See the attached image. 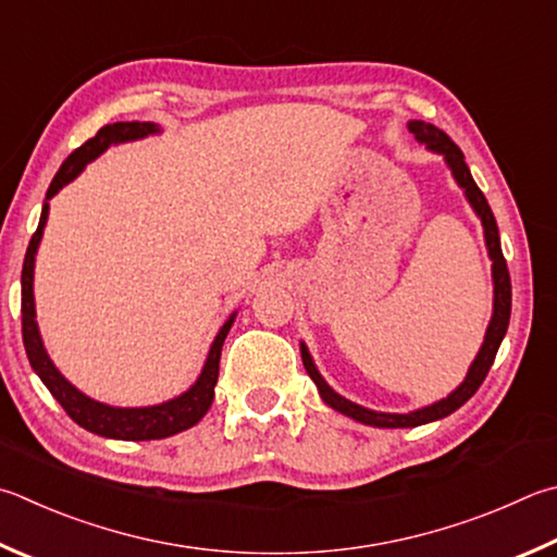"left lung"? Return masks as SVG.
Masks as SVG:
<instances>
[{
  "instance_id": "left-lung-1",
  "label": "left lung",
  "mask_w": 557,
  "mask_h": 557,
  "mask_svg": "<svg viewBox=\"0 0 557 557\" xmlns=\"http://www.w3.org/2000/svg\"><path fill=\"white\" fill-rule=\"evenodd\" d=\"M407 128L413 134V138L419 140L421 146H426L433 153H438L450 170V175L455 180V185L462 189L465 199L472 207L474 216L480 219L482 231H484V246H487V256L492 260V287H494V299H492V319L487 323V331H484V341L478 350V356L470 362L468 375L455 387L448 397H443L433 404H426V407L413 409L407 413H394V411H375L368 407H360V404L350 401L338 394L331 384L321 377L319 368L313 366V358L307 348V343H299L301 350V362H305V370L309 372V377L313 380L319 389V397L323 404H329L333 411L343 413L352 421L366 423V426H375V429H413V426H423V423L446 419L455 409H460L465 401H468L474 392L480 389V384L487 377V372L494 362V356L502 346L504 336H507L509 329V317H511V280H509V270H507V260L502 256V244H499V228L497 221H494L492 209L487 205V199L480 191V187L474 185V180L470 175V168L465 163L462 150L453 144V140L443 134L441 128L433 124H426V121H409Z\"/></svg>"
}]
</instances>
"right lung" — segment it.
Instances as JSON below:
<instances>
[{"instance_id": "obj_1", "label": "right lung", "mask_w": 557, "mask_h": 557, "mask_svg": "<svg viewBox=\"0 0 557 557\" xmlns=\"http://www.w3.org/2000/svg\"><path fill=\"white\" fill-rule=\"evenodd\" d=\"M160 131L163 128L153 124V121H116V124H107L99 128L95 138H89L87 144H83L67 156V160L60 165V170L46 191L38 228L32 236V244H28L24 270H22V333H24V348H26L28 362H32V368L40 377V382L46 384L48 392L53 394L55 401L67 411V417L73 419L77 426H83L89 433H97V436L114 438V441L168 438V436H175L180 431L191 429L195 423L201 421V417L209 411L211 401H214L221 348H224V341L228 336L231 326H234L238 311L231 313V317L224 321V326L219 329L214 341H211L205 368H201L199 377L189 389H185L168 401L150 404V407H111V404L97 401L92 397H87L85 392H79L75 384L55 368V362L48 356L44 338H40V331H38V321H36V299H34L36 252L40 246V238H44L50 199H53L60 189L70 185V182L83 173L92 160H97L111 146L158 136Z\"/></svg>"}]
</instances>
